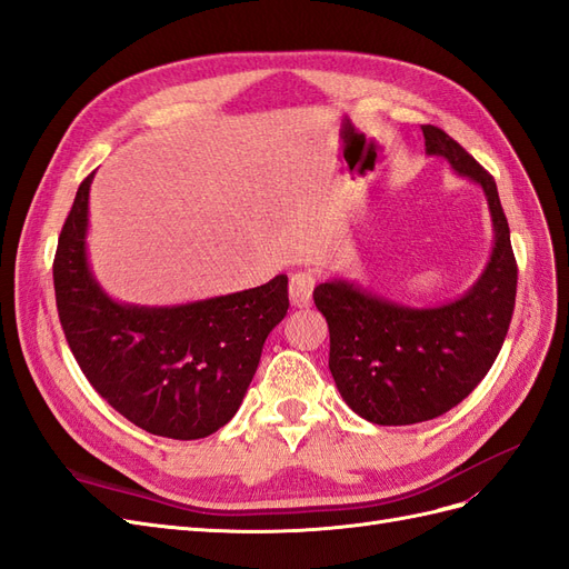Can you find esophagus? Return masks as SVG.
<instances>
[{"instance_id": "34e87169", "label": "esophagus", "mask_w": 569, "mask_h": 569, "mask_svg": "<svg viewBox=\"0 0 569 569\" xmlns=\"http://www.w3.org/2000/svg\"><path fill=\"white\" fill-rule=\"evenodd\" d=\"M313 287H316V274L311 270L295 272L289 278V301L295 308H308L313 299Z\"/></svg>"}]
</instances>
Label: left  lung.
Returning <instances> with one entry per match:
<instances>
[{
	"label": "left lung",
	"instance_id": "1",
	"mask_svg": "<svg viewBox=\"0 0 569 569\" xmlns=\"http://www.w3.org/2000/svg\"><path fill=\"white\" fill-rule=\"evenodd\" d=\"M427 157H441L487 197L493 247L477 282L439 306H406L349 280H327L313 301L330 327V372L347 406L375 425L435 420L485 380L508 335L518 266L493 178L453 137L422 126Z\"/></svg>",
	"mask_w": 569,
	"mask_h": 569
}]
</instances>
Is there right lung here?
<instances>
[{
	"label": "right lung",
	"mask_w": 569,
	"mask_h": 569,
	"mask_svg": "<svg viewBox=\"0 0 569 569\" xmlns=\"http://www.w3.org/2000/svg\"><path fill=\"white\" fill-rule=\"evenodd\" d=\"M92 178L78 187L54 258L68 347L101 399L132 425L180 441L209 437L234 418L268 335L287 316V274L176 306L116 301L88 256Z\"/></svg>",
	"instance_id": "1"
}]
</instances>
